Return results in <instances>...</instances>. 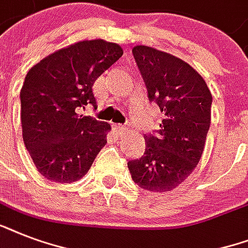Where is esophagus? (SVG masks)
Segmentation results:
<instances>
[{"mask_svg": "<svg viewBox=\"0 0 248 248\" xmlns=\"http://www.w3.org/2000/svg\"><path fill=\"white\" fill-rule=\"evenodd\" d=\"M113 128L117 134H122L124 131H126V126H124V124H113Z\"/></svg>", "mask_w": 248, "mask_h": 248, "instance_id": "esophagus-1", "label": "esophagus"}]
</instances>
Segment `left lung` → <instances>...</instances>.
<instances>
[{
  "label": "left lung",
  "mask_w": 248,
  "mask_h": 248,
  "mask_svg": "<svg viewBox=\"0 0 248 248\" xmlns=\"http://www.w3.org/2000/svg\"><path fill=\"white\" fill-rule=\"evenodd\" d=\"M148 89L163 121L155 135H145V152L127 163L141 189L165 193L177 188L193 172L211 124L212 95L203 77L184 60L157 48H132Z\"/></svg>",
  "instance_id": "left-lung-1"
}]
</instances>
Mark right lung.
Returning a JSON list of instances; mask_svg holds the SVG:
<instances>
[{
    "mask_svg": "<svg viewBox=\"0 0 248 248\" xmlns=\"http://www.w3.org/2000/svg\"><path fill=\"white\" fill-rule=\"evenodd\" d=\"M122 54L120 45L83 40L56 50L28 71L20 90L23 140L45 179H82L107 144L110 124L77 110L96 105L93 82Z\"/></svg>",
    "mask_w": 248,
    "mask_h": 248,
    "instance_id": "1",
    "label": "right lung"
}]
</instances>
